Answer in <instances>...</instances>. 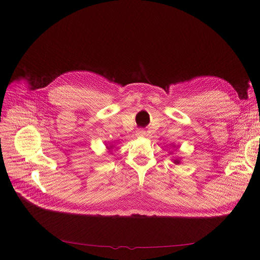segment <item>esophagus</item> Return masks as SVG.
Here are the masks:
<instances>
[{
	"mask_svg": "<svg viewBox=\"0 0 260 260\" xmlns=\"http://www.w3.org/2000/svg\"><path fill=\"white\" fill-rule=\"evenodd\" d=\"M145 134H146V133H145V131H143V129H139V131L137 132V135L140 136V137H144Z\"/></svg>",
	"mask_w": 260,
	"mask_h": 260,
	"instance_id": "34e87169",
	"label": "esophagus"
}]
</instances>
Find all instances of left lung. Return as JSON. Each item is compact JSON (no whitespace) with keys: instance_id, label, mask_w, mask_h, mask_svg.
Instances as JSON below:
<instances>
[{"instance_id":"1","label":"left lung","mask_w":260,"mask_h":260,"mask_svg":"<svg viewBox=\"0 0 260 260\" xmlns=\"http://www.w3.org/2000/svg\"><path fill=\"white\" fill-rule=\"evenodd\" d=\"M171 146H172L173 148H176V145H174V144H172ZM177 148H178V147H177ZM170 154H172V152H170ZM172 160H173V162H174V164H176V165H179V164L181 162V157H178V156H176V157H174Z\"/></svg>"}]
</instances>
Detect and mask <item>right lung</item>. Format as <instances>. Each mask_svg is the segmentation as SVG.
Listing matches in <instances>:
<instances>
[{
	"label": "right lung",
	"mask_w": 260,
	"mask_h": 260,
	"mask_svg": "<svg viewBox=\"0 0 260 260\" xmlns=\"http://www.w3.org/2000/svg\"><path fill=\"white\" fill-rule=\"evenodd\" d=\"M114 147V145H112V143H111L109 146H106V148H107V149L109 150V152L111 151V149H112V148Z\"/></svg>",
	"instance_id": "add662e5"
}]
</instances>
